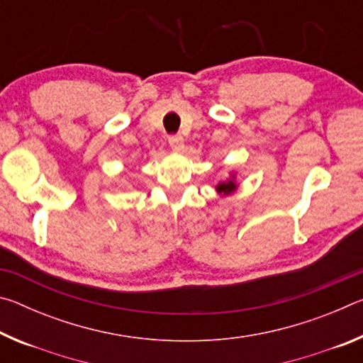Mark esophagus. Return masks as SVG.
<instances>
[{"label": "esophagus", "mask_w": 363, "mask_h": 363, "mask_svg": "<svg viewBox=\"0 0 363 363\" xmlns=\"http://www.w3.org/2000/svg\"><path fill=\"white\" fill-rule=\"evenodd\" d=\"M169 145L174 152H182L184 150V139L181 136H169Z\"/></svg>", "instance_id": "1"}]
</instances>
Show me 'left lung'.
Instances as JSON below:
<instances>
[{
	"label": "left lung",
	"instance_id": "left-lung-1",
	"mask_svg": "<svg viewBox=\"0 0 363 363\" xmlns=\"http://www.w3.org/2000/svg\"><path fill=\"white\" fill-rule=\"evenodd\" d=\"M237 190V181H235V173H230V177L224 182H219L216 186V192L219 195H230Z\"/></svg>",
	"mask_w": 363,
	"mask_h": 363
}]
</instances>
